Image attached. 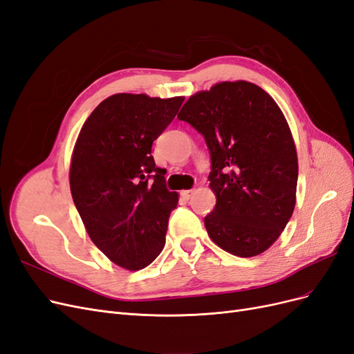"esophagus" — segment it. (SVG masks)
<instances>
[{"instance_id": "obj_1", "label": "esophagus", "mask_w": 354, "mask_h": 354, "mask_svg": "<svg viewBox=\"0 0 354 354\" xmlns=\"http://www.w3.org/2000/svg\"><path fill=\"white\" fill-rule=\"evenodd\" d=\"M195 194V190L194 189H190V190H181V196H183V199H190L192 198V195Z\"/></svg>"}]
</instances>
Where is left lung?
I'll list each match as a JSON object with an SVG mask.
<instances>
[{
  "mask_svg": "<svg viewBox=\"0 0 354 354\" xmlns=\"http://www.w3.org/2000/svg\"><path fill=\"white\" fill-rule=\"evenodd\" d=\"M177 118L203 136L209 151L217 198L203 220L209 238L243 259L264 252L295 207L297 151L279 106L255 84L220 82L192 95Z\"/></svg>",
  "mask_w": 354,
  "mask_h": 354,
  "instance_id": "obj_1",
  "label": "left lung"
}]
</instances>
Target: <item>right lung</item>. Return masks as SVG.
I'll return each mask as SVG.
<instances>
[{
	"mask_svg": "<svg viewBox=\"0 0 354 354\" xmlns=\"http://www.w3.org/2000/svg\"><path fill=\"white\" fill-rule=\"evenodd\" d=\"M183 97L115 94L84 122L73 149L71 194L94 245L115 264L140 270L162 251L178 194L155 165L152 145Z\"/></svg>",
	"mask_w": 354,
	"mask_h": 354,
	"instance_id": "right-lung-1",
	"label": "right lung"
}]
</instances>
